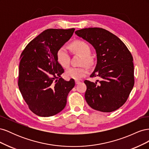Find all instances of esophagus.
Listing matches in <instances>:
<instances>
[{
	"label": "esophagus",
	"mask_w": 149,
	"mask_h": 149,
	"mask_svg": "<svg viewBox=\"0 0 149 149\" xmlns=\"http://www.w3.org/2000/svg\"><path fill=\"white\" fill-rule=\"evenodd\" d=\"M81 82L79 81H78V80H75V83H76V84H79Z\"/></svg>",
	"instance_id": "esophagus-1"
}]
</instances>
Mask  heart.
I'll list each match as a JSON object with an SVG mask.
<instances>
[{"label":"heart","mask_w":149,"mask_h":149,"mask_svg":"<svg viewBox=\"0 0 149 149\" xmlns=\"http://www.w3.org/2000/svg\"><path fill=\"white\" fill-rule=\"evenodd\" d=\"M73 50L83 56L82 64L89 65L91 60L89 56L91 55V48L89 45L84 41H76L71 45ZM57 60L59 63L64 68H67L70 65V55L65 47L58 49L57 53ZM86 67H71L66 71V76L68 78L74 79H79L88 74Z\"/></svg>","instance_id":"b5f03b06"}]
</instances>
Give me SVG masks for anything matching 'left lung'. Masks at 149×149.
Listing matches in <instances>:
<instances>
[{
  "instance_id": "obj_1",
  "label": "left lung",
  "mask_w": 149,
  "mask_h": 149,
  "mask_svg": "<svg viewBox=\"0 0 149 149\" xmlns=\"http://www.w3.org/2000/svg\"><path fill=\"white\" fill-rule=\"evenodd\" d=\"M75 33L95 49L97 63L90 77L101 78L99 83L84 81L86 101L96 111L117 110L127 101L134 84L131 53L117 36L105 29H83Z\"/></svg>"
}]
</instances>
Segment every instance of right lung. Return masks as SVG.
Here are the masks:
<instances>
[{"label": "right lung", "instance_id": "1", "mask_svg": "<svg viewBox=\"0 0 149 149\" xmlns=\"http://www.w3.org/2000/svg\"><path fill=\"white\" fill-rule=\"evenodd\" d=\"M74 29H47L26 45L20 56L18 85L29 109L40 117L59 113L75 85L61 77L64 70L57 60L58 49L73 35Z\"/></svg>", "mask_w": 149, "mask_h": 149}]
</instances>
